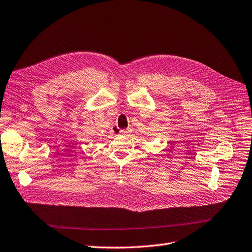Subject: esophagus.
<instances>
[{"mask_svg":"<svg viewBox=\"0 0 252 252\" xmlns=\"http://www.w3.org/2000/svg\"><path fill=\"white\" fill-rule=\"evenodd\" d=\"M128 133H130V132H128L127 130H120V131H119V134H120V135H127Z\"/></svg>","mask_w":252,"mask_h":252,"instance_id":"34e87169","label":"esophagus"}]
</instances>
